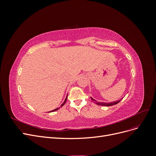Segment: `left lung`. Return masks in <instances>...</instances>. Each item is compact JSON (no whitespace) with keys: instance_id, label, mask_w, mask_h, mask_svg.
Returning a JSON list of instances; mask_svg holds the SVG:
<instances>
[{"instance_id":"1","label":"left lung","mask_w":156,"mask_h":156,"mask_svg":"<svg viewBox=\"0 0 156 156\" xmlns=\"http://www.w3.org/2000/svg\"><path fill=\"white\" fill-rule=\"evenodd\" d=\"M91 98V100L93 101V102H94V103H96L97 105H101V106H107V107H108V106H112V105H116V104H117L118 103H119L120 101H121V100H118V101H115V102H111V103H103V102H98L97 101H96L95 100H94L93 98Z\"/></svg>"}]
</instances>
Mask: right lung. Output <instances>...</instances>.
Here are the masks:
<instances>
[{
    "instance_id": "obj_1",
    "label": "right lung",
    "mask_w": 156,
    "mask_h": 156,
    "mask_svg": "<svg viewBox=\"0 0 156 156\" xmlns=\"http://www.w3.org/2000/svg\"><path fill=\"white\" fill-rule=\"evenodd\" d=\"M66 100H67V97H66V98L65 99V100H64V103H62V105H60V107H62L64 104H65V103H66ZM59 108H60V107H58V108H55V109H54V110H53V111H51V112H53V111H57L58 109H59Z\"/></svg>"
}]
</instances>
